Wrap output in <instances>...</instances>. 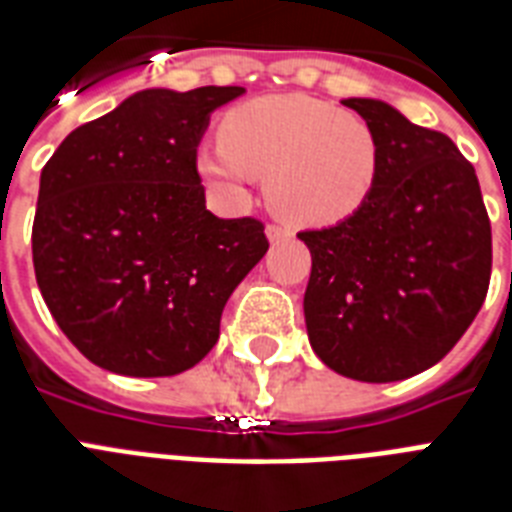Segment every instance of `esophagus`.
<instances>
[{"mask_svg": "<svg viewBox=\"0 0 512 512\" xmlns=\"http://www.w3.org/2000/svg\"><path fill=\"white\" fill-rule=\"evenodd\" d=\"M265 233H268V239L271 241H281V239H287V236H292V231H289L287 225H279V223L268 225V228H265Z\"/></svg>", "mask_w": 512, "mask_h": 512, "instance_id": "34e87169", "label": "esophagus"}]
</instances>
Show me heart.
<instances>
[{
  "label": "heart",
  "instance_id": "heart-1",
  "mask_svg": "<svg viewBox=\"0 0 512 512\" xmlns=\"http://www.w3.org/2000/svg\"><path fill=\"white\" fill-rule=\"evenodd\" d=\"M209 185L241 196L249 175L268 180L284 220L327 225L353 215L377 180L380 143L361 116L308 95H263L231 108L220 143L196 154Z\"/></svg>",
  "mask_w": 512,
  "mask_h": 512
}]
</instances>
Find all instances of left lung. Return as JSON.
Segmentation results:
<instances>
[{
	"label": "left lung",
	"instance_id": "8db88e82",
	"mask_svg": "<svg viewBox=\"0 0 512 512\" xmlns=\"http://www.w3.org/2000/svg\"><path fill=\"white\" fill-rule=\"evenodd\" d=\"M380 143L377 180L350 217L297 236L311 249L305 324L342 377L396 382L438 364L484 305L492 225L473 164L444 132L348 98Z\"/></svg>",
	"mask_w": 512,
	"mask_h": 512
}]
</instances>
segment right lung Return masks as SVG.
Returning <instances> with one entry per match:
<instances>
[{"label":"right lung","instance_id":"1","mask_svg":"<svg viewBox=\"0 0 512 512\" xmlns=\"http://www.w3.org/2000/svg\"><path fill=\"white\" fill-rule=\"evenodd\" d=\"M244 87L143 90L76 127L39 180L36 284L82 356L170 377L215 348L231 292L268 252L255 217L207 209L196 148Z\"/></svg>","mask_w":512,"mask_h":512}]
</instances>
